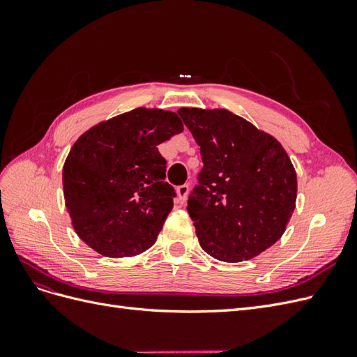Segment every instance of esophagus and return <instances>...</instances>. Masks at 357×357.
Masks as SVG:
<instances>
[{"instance_id":"1","label":"esophagus","mask_w":357,"mask_h":357,"mask_svg":"<svg viewBox=\"0 0 357 357\" xmlns=\"http://www.w3.org/2000/svg\"><path fill=\"white\" fill-rule=\"evenodd\" d=\"M188 193H189V186L188 185H181L177 188V202L183 204L188 198Z\"/></svg>"}]
</instances>
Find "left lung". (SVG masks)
<instances>
[{
  "label": "left lung",
  "instance_id": "1",
  "mask_svg": "<svg viewBox=\"0 0 357 357\" xmlns=\"http://www.w3.org/2000/svg\"><path fill=\"white\" fill-rule=\"evenodd\" d=\"M204 167L188 198L201 247L241 262L275 244L296 202V172L277 139L228 110L177 112Z\"/></svg>",
  "mask_w": 357,
  "mask_h": 357
}]
</instances>
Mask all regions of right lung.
Masks as SVG:
<instances>
[{
	"label": "right lung",
	"instance_id": "obj_1",
	"mask_svg": "<svg viewBox=\"0 0 357 357\" xmlns=\"http://www.w3.org/2000/svg\"><path fill=\"white\" fill-rule=\"evenodd\" d=\"M172 112L135 109L84 132L62 171L73 226L95 252L135 256L152 247L177 197L156 146L180 134Z\"/></svg>",
	"mask_w": 357,
	"mask_h": 357
}]
</instances>
